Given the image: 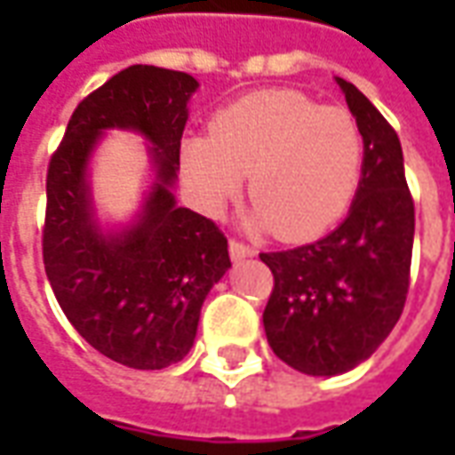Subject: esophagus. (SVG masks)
<instances>
[{"instance_id":"34e87169","label":"esophagus","mask_w":455,"mask_h":455,"mask_svg":"<svg viewBox=\"0 0 455 455\" xmlns=\"http://www.w3.org/2000/svg\"><path fill=\"white\" fill-rule=\"evenodd\" d=\"M228 253H231V260H243V258L253 256L256 251L251 246H246V243L236 241V238H231V241H228Z\"/></svg>"}]
</instances>
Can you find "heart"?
I'll return each mask as SVG.
<instances>
[{
	"instance_id": "1",
	"label": "heart",
	"mask_w": 455,
	"mask_h": 455,
	"mask_svg": "<svg viewBox=\"0 0 455 455\" xmlns=\"http://www.w3.org/2000/svg\"><path fill=\"white\" fill-rule=\"evenodd\" d=\"M363 140L341 107L295 90H263L212 119V136L182 143V172L197 204L219 214L246 172L256 197L246 227L305 241L341 217L361 180Z\"/></svg>"
}]
</instances>
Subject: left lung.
Segmentation results:
<instances>
[{
	"instance_id": "8db88e82",
	"label": "left lung",
	"mask_w": 455,
	"mask_h": 455,
	"mask_svg": "<svg viewBox=\"0 0 455 455\" xmlns=\"http://www.w3.org/2000/svg\"><path fill=\"white\" fill-rule=\"evenodd\" d=\"M336 83L363 136L348 217L315 243L260 253L275 280L263 312L270 348L290 368L326 378L371 358L397 324L414 243L400 139L355 84Z\"/></svg>"
}]
</instances>
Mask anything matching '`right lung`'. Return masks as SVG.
Wrapping results in <instances>:
<instances>
[{
	"mask_svg": "<svg viewBox=\"0 0 455 455\" xmlns=\"http://www.w3.org/2000/svg\"><path fill=\"white\" fill-rule=\"evenodd\" d=\"M197 87L188 73L131 65L77 104L48 165L44 266L55 299L92 348L136 371L188 355L204 297L231 267L217 224L172 195ZM107 128L140 132L156 168L140 217L121 232L99 228L86 175Z\"/></svg>",
	"mask_w": 455,
	"mask_h": 455,
	"instance_id": "right-lung-1",
	"label": "right lung"
}]
</instances>
